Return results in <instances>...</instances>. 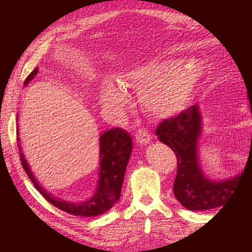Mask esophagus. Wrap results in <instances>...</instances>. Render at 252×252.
Instances as JSON below:
<instances>
[{
  "label": "esophagus",
  "mask_w": 252,
  "mask_h": 252,
  "mask_svg": "<svg viewBox=\"0 0 252 252\" xmlns=\"http://www.w3.org/2000/svg\"><path fill=\"white\" fill-rule=\"evenodd\" d=\"M135 140H136V142L140 143V144L149 143L150 134L148 132V130H146L143 128L138 129L135 134Z\"/></svg>",
  "instance_id": "obj_1"
}]
</instances>
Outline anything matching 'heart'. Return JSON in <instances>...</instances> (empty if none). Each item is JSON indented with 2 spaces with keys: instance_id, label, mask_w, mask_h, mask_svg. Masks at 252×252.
Here are the masks:
<instances>
[{
  "instance_id": "1",
  "label": "heart",
  "mask_w": 252,
  "mask_h": 252,
  "mask_svg": "<svg viewBox=\"0 0 252 252\" xmlns=\"http://www.w3.org/2000/svg\"><path fill=\"white\" fill-rule=\"evenodd\" d=\"M202 73L200 63L175 66L172 63H152L122 74L118 84L105 82L100 86V104L106 110L121 112L128 103L126 89L141 90L143 108L158 117H168L186 105Z\"/></svg>"
}]
</instances>
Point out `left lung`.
Instances as JSON below:
<instances>
[{
  "label": "left lung",
  "mask_w": 252,
  "mask_h": 252,
  "mask_svg": "<svg viewBox=\"0 0 252 252\" xmlns=\"http://www.w3.org/2000/svg\"><path fill=\"white\" fill-rule=\"evenodd\" d=\"M250 100V96H249ZM251 117L252 104L250 100ZM200 114L196 105L158 124L155 134L175 153L178 168L173 185L175 198L187 210L202 211L221 206L241 181V176L226 181H212L204 176L198 163L196 144L200 135ZM252 140V138H251Z\"/></svg>",
  "instance_id": "1"
}]
</instances>
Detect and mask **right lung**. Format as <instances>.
<instances>
[{"label":"right lung","instance_id":"obj_1","mask_svg":"<svg viewBox=\"0 0 252 252\" xmlns=\"http://www.w3.org/2000/svg\"><path fill=\"white\" fill-rule=\"evenodd\" d=\"M39 68H35L26 78L25 85L31 82L36 76ZM20 141V138H17ZM20 148V147H19ZM132 149V141L130 135L121 128H114L105 131L100 136V170L99 182L94 195L88 201L72 204L63 200H58L39 186L33 174H32L27 161L24 158L20 148V158L24 169L27 173L28 178L33 182L35 189L41 193L43 198L52 205L66 213L74 216L94 217L105 213L116 204L121 196V189L126 173V164L130 158Z\"/></svg>","mask_w":252,"mask_h":252}]
</instances>
